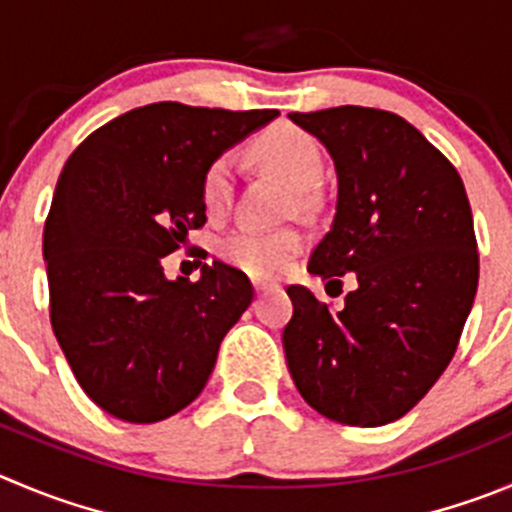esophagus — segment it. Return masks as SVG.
<instances>
[{"label":"esophagus","instance_id":"1","mask_svg":"<svg viewBox=\"0 0 512 512\" xmlns=\"http://www.w3.org/2000/svg\"><path fill=\"white\" fill-rule=\"evenodd\" d=\"M253 289H256V294H264V291L269 289V284H266V281H253Z\"/></svg>","mask_w":512,"mask_h":512}]
</instances>
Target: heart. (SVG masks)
<instances>
[{
    "label": "heart",
    "instance_id": "1",
    "mask_svg": "<svg viewBox=\"0 0 512 512\" xmlns=\"http://www.w3.org/2000/svg\"><path fill=\"white\" fill-rule=\"evenodd\" d=\"M253 155L264 168L294 186L309 191L324 173V155L319 143L294 123H274L253 143ZM236 160L231 153H221L203 170L201 196L211 216H221L231 206ZM306 193H301V201ZM304 248V236L296 228H253L241 226L221 238L218 253L226 264L251 276H276L296 253Z\"/></svg>",
    "mask_w": 512,
    "mask_h": 512
}]
</instances>
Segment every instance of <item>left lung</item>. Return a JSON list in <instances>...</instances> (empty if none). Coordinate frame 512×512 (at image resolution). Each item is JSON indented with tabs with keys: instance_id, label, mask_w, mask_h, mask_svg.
<instances>
[{
	"instance_id": "8db88e82",
	"label": "left lung",
	"mask_w": 512,
	"mask_h": 512,
	"mask_svg": "<svg viewBox=\"0 0 512 512\" xmlns=\"http://www.w3.org/2000/svg\"><path fill=\"white\" fill-rule=\"evenodd\" d=\"M289 118L337 168V213L311 251L326 286L357 289L332 311L289 286L284 352L301 397L352 427L399 420L455 354L478 291V241L455 165L399 115L342 105Z\"/></svg>"
}]
</instances>
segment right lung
I'll return each instance as SVG.
<instances>
[{"instance_id": "1", "label": "right lung", "mask_w": 512, "mask_h": 512, "mask_svg": "<svg viewBox=\"0 0 512 512\" xmlns=\"http://www.w3.org/2000/svg\"><path fill=\"white\" fill-rule=\"evenodd\" d=\"M276 115L153 102L87 135L62 168L42 236L50 321L107 415L150 425L206 387L253 286L221 261L168 281L163 259L206 223L208 163Z\"/></svg>"}]
</instances>
